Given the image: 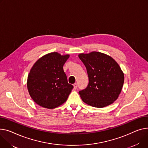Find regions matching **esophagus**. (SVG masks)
I'll use <instances>...</instances> for the list:
<instances>
[{
    "label": "esophagus",
    "mask_w": 148,
    "mask_h": 148,
    "mask_svg": "<svg viewBox=\"0 0 148 148\" xmlns=\"http://www.w3.org/2000/svg\"><path fill=\"white\" fill-rule=\"evenodd\" d=\"M74 89H77V83H75V84H74Z\"/></svg>",
    "instance_id": "obj_1"
}]
</instances>
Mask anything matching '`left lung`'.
Wrapping results in <instances>:
<instances>
[{
    "label": "left lung",
    "mask_w": 148,
    "mask_h": 148,
    "mask_svg": "<svg viewBox=\"0 0 148 148\" xmlns=\"http://www.w3.org/2000/svg\"><path fill=\"white\" fill-rule=\"evenodd\" d=\"M78 57L86 68L89 82L85 89L79 91L82 101L96 108L114 103L121 92L124 81L119 65L110 56L99 52L80 53Z\"/></svg>",
    "instance_id": "obj_1"
}]
</instances>
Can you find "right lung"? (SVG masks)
<instances>
[{
    "mask_svg": "<svg viewBox=\"0 0 148 148\" xmlns=\"http://www.w3.org/2000/svg\"><path fill=\"white\" fill-rule=\"evenodd\" d=\"M70 55L46 54L35 62L27 78V88L38 105L53 109L67 100L73 86L68 83L63 66Z\"/></svg>",
    "mask_w": 148,
    "mask_h": 148,
    "instance_id": "right-lung-1",
    "label": "right lung"
}]
</instances>
